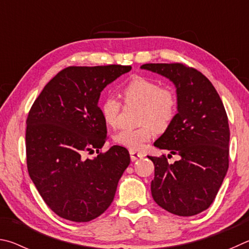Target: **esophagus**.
I'll use <instances>...</instances> for the list:
<instances>
[{
    "label": "esophagus",
    "mask_w": 249,
    "mask_h": 249,
    "mask_svg": "<svg viewBox=\"0 0 249 249\" xmlns=\"http://www.w3.org/2000/svg\"><path fill=\"white\" fill-rule=\"evenodd\" d=\"M143 156H144V155H143L142 153H140V152L130 150V158H131L132 162H136V160H138L139 159H142Z\"/></svg>",
    "instance_id": "esophagus-1"
}]
</instances>
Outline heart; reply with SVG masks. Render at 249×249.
<instances>
[{"label": "heart", "instance_id": "b5f03b06", "mask_svg": "<svg viewBox=\"0 0 249 249\" xmlns=\"http://www.w3.org/2000/svg\"><path fill=\"white\" fill-rule=\"evenodd\" d=\"M121 94L127 104L139 103V121L136 128H124L113 136V140L130 150H141L155 136L156 129L166 130L176 118L178 99L171 87L160 86L149 77L136 75L122 86ZM99 108L105 122L115 125L121 109V102L113 94L100 99Z\"/></svg>", "mask_w": 249, "mask_h": 249}]
</instances>
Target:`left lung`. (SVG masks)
I'll list each match as a JSON object with an SVG mask.
<instances>
[{
    "instance_id": "8db88e82",
    "label": "left lung",
    "mask_w": 249,
    "mask_h": 249,
    "mask_svg": "<svg viewBox=\"0 0 249 249\" xmlns=\"http://www.w3.org/2000/svg\"><path fill=\"white\" fill-rule=\"evenodd\" d=\"M142 69L167 77L176 86L178 112L154 142L180 156H149L154 164L152 197L164 210L191 216L211 206L229 169V119L214 86L201 72L182 63H146ZM171 154H168V156Z\"/></svg>"
}]
</instances>
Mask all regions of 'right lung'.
Listing matches in <instances>:
<instances>
[{
	"label": "right lung",
	"mask_w": 249,
	"mask_h": 249,
	"mask_svg": "<svg viewBox=\"0 0 249 249\" xmlns=\"http://www.w3.org/2000/svg\"><path fill=\"white\" fill-rule=\"evenodd\" d=\"M130 65L68 67L43 87L28 112L26 160L38 193L56 215L89 222L107 210L130 164L124 146L107 140L98 107L102 90ZM96 150L94 159H85Z\"/></svg>",
	"instance_id": "1"
}]
</instances>
